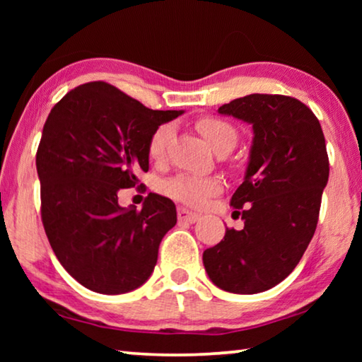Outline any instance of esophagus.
I'll list each match as a JSON object with an SVG mask.
<instances>
[{
  "label": "esophagus",
  "instance_id": "obj_1",
  "mask_svg": "<svg viewBox=\"0 0 362 362\" xmlns=\"http://www.w3.org/2000/svg\"><path fill=\"white\" fill-rule=\"evenodd\" d=\"M177 217H179L180 222H188V223H194L196 220L199 218L198 214L188 211L185 207H179V209H177Z\"/></svg>",
  "mask_w": 362,
  "mask_h": 362
}]
</instances>
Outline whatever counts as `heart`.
I'll use <instances>...</instances> for the list:
<instances>
[{
	"mask_svg": "<svg viewBox=\"0 0 362 362\" xmlns=\"http://www.w3.org/2000/svg\"><path fill=\"white\" fill-rule=\"evenodd\" d=\"M198 129L214 150L223 145H236L238 131L228 121L206 116L198 121ZM173 137V124H161L151 132L148 140V155L159 159L166 153L168 142ZM163 192L170 199L182 204L199 207L204 206L212 196L222 192V182L217 177H199L193 174H179L163 183Z\"/></svg>",
	"mask_w": 362,
	"mask_h": 362,
	"instance_id": "obj_1",
	"label": "heart"
}]
</instances>
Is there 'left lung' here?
<instances>
[{
	"label": "left lung",
	"instance_id": "1",
	"mask_svg": "<svg viewBox=\"0 0 362 362\" xmlns=\"http://www.w3.org/2000/svg\"><path fill=\"white\" fill-rule=\"evenodd\" d=\"M218 113L252 124L254 140L230 201L244 228H226L203 263L220 289L263 292L289 276L315 235L329 180L326 140L315 113L289 95L250 94Z\"/></svg>",
	"mask_w": 362,
	"mask_h": 362
}]
</instances>
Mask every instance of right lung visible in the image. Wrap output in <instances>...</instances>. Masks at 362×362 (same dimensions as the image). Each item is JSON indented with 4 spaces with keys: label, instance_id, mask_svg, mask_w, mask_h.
Returning a JSON list of instances; mask_svg holds the SVG:
<instances>
[{
    "label": "right lung",
    "instance_id": "obj_1",
    "mask_svg": "<svg viewBox=\"0 0 362 362\" xmlns=\"http://www.w3.org/2000/svg\"><path fill=\"white\" fill-rule=\"evenodd\" d=\"M177 110H151L115 86H78L49 113L36 151L41 220L54 254L79 284L124 293L155 269L175 204L150 193L142 209L118 204L121 188L148 170V140Z\"/></svg>",
    "mask_w": 362,
    "mask_h": 362
}]
</instances>
